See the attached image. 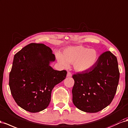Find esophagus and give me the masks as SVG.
I'll return each instance as SVG.
<instances>
[{"mask_svg":"<svg viewBox=\"0 0 128 128\" xmlns=\"http://www.w3.org/2000/svg\"><path fill=\"white\" fill-rule=\"evenodd\" d=\"M72 76V74L70 72H67V77H71Z\"/></svg>","mask_w":128,"mask_h":128,"instance_id":"esophagus-1","label":"esophagus"}]
</instances>
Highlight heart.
Wrapping results in <instances>:
<instances>
[{
    "label": "heart",
    "instance_id": "b5f03b06",
    "mask_svg": "<svg viewBox=\"0 0 128 128\" xmlns=\"http://www.w3.org/2000/svg\"><path fill=\"white\" fill-rule=\"evenodd\" d=\"M57 58L64 66H67L68 63L74 64L75 70L84 72L89 70L95 64L98 54L94 49L76 46L67 48L63 52V56L58 54Z\"/></svg>",
    "mask_w": 128,
    "mask_h": 128
}]
</instances>
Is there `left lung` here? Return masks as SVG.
I'll use <instances>...</instances> for the list:
<instances>
[{
	"instance_id": "obj_1",
	"label": "left lung",
	"mask_w": 128,
	"mask_h": 128,
	"mask_svg": "<svg viewBox=\"0 0 128 128\" xmlns=\"http://www.w3.org/2000/svg\"><path fill=\"white\" fill-rule=\"evenodd\" d=\"M72 102L86 112H97L109 105L118 84L120 72L116 57L110 51L100 56L89 70L72 75Z\"/></svg>"
}]
</instances>
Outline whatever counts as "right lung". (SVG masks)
Listing matches in <instances>:
<instances>
[{
    "label": "right lung",
    "mask_w": 128,
    "mask_h": 128,
    "mask_svg": "<svg viewBox=\"0 0 128 128\" xmlns=\"http://www.w3.org/2000/svg\"><path fill=\"white\" fill-rule=\"evenodd\" d=\"M55 59L43 44H30L15 54L9 86L16 104L24 110L37 112L46 109L52 89L66 77V70H56L49 65Z\"/></svg>",
    "instance_id": "right-lung-1"
}]
</instances>
